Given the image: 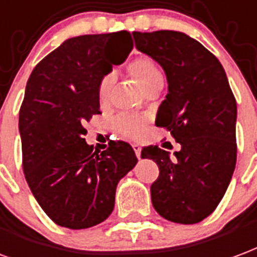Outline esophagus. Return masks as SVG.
Wrapping results in <instances>:
<instances>
[{"label":"esophagus","instance_id":"34e87169","mask_svg":"<svg viewBox=\"0 0 257 257\" xmlns=\"http://www.w3.org/2000/svg\"><path fill=\"white\" fill-rule=\"evenodd\" d=\"M132 147H134L135 154H136V157H138L139 159H140V155H142V147H140V146H139V144H134V146H132Z\"/></svg>","mask_w":257,"mask_h":257}]
</instances>
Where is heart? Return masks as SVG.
<instances>
[{
  "instance_id": "1",
  "label": "heart",
  "mask_w": 257,
  "mask_h": 257,
  "mask_svg": "<svg viewBox=\"0 0 257 257\" xmlns=\"http://www.w3.org/2000/svg\"><path fill=\"white\" fill-rule=\"evenodd\" d=\"M128 75L134 79L140 88L148 94L154 90H161L163 85V73L159 69L157 62L147 56L136 57L131 61L126 66ZM113 87V77L104 76L98 85V98L102 104L109 102L110 91ZM115 128L119 134L128 139H140L146 134L147 129V119L144 117L131 115V114H121L115 119Z\"/></svg>"
}]
</instances>
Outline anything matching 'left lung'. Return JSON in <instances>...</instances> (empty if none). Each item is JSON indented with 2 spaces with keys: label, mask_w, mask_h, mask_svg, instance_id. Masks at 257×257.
<instances>
[{
  "label": "left lung",
  "mask_w": 257,
  "mask_h": 257,
  "mask_svg": "<svg viewBox=\"0 0 257 257\" xmlns=\"http://www.w3.org/2000/svg\"><path fill=\"white\" fill-rule=\"evenodd\" d=\"M132 35L136 49L162 66L169 84L155 125L181 144L174 157L158 146L142 150V158L159 167L153 206L165 219L193 225L215 210L234 172V95L223 66L196 39L167 30Z\"/></svg>",
  "instance_id": "8db88e82"
}]
</instances>
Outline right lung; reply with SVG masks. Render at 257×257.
I'll list each match as a JSON object with an SVG mask.
<instances>
[{
	"mask_svg": "<svg viewBox=\"0 0 257 257\" xmlns=\"http://www.w3.org/2000/svg\"><path fill=\"white\" fill-rule=\"evenodd\" d=\"M132 50L126 31L66 39L38 64L19 113L23 170L57 225L87 229L111 214L118 181L138 158L125 142L100 154L85 143V121L100 114L98 85Z\"/></svg>",
	"mask_w": 257,
	"mask_h": 257,
	"instance_id": "1",
	"label": "right lung"
}]
</instances>
